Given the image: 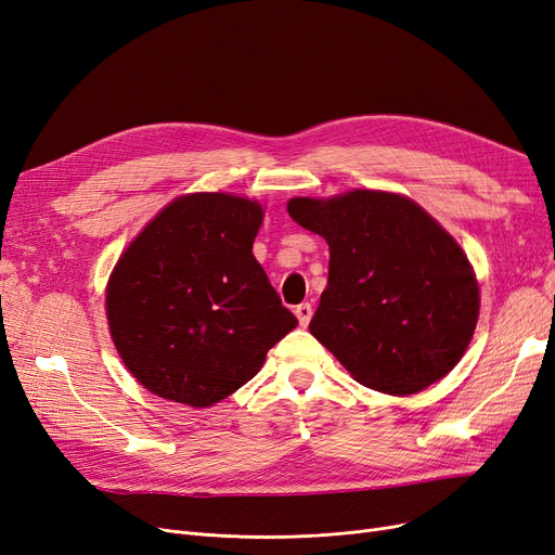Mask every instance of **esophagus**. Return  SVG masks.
Here are the masks:
<instances>
[{"mask_svg": "<svg viewBox=\"0 0 555 555\" xmlns=\"http://www.w3.org/2000/svg\"><path fill=\"white\" fill-rule=\"evenodd\" d=\"M295 315H297V320H299V324L301 326H306L311 322V318H313V306L309 304V301H304V304H299L297 309H295Z\"/></svg>", "mask_w": 555, "mask_h": 555, "instance_id": "obj_1", "label": "esophagus"}]
</instances>
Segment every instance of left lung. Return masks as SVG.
<instances>
[{"label": "left lung", "mask_w": 555, "mask_h": 555, "mask_svg": "<svg viewBox=\"0 0 555 555\" xmlns=\"http://www.w3.org/2000/svg\"><path fill=\"white\" fill-rule=\"evenodd\" d=\"M330 244L311 334L359 384L409 396L446 377L474 338L480 291L462 246L412 198L354 190L288 201Z\"/></svg>", "instance_id": "left-lung-1"}]
</instances>
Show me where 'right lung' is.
<instances>
[{
    "instance_id": "1",
    "label": "right lung",
    "mask_w": 555,
    "mask_h": 555,
    "mask_svg": "<svg viewBox=\"0 0 555 555\" xmlns=\"http://www.w3.org/2000/svg\"><path fill=\"white\" fill-rule=\"evenodd\" d=\"M260 223L258 201L188 194L118 258L107 283L109 332L151 393L210 406L249 382L297 326L254 258Z\"/></svg>"
}]
</instances>
